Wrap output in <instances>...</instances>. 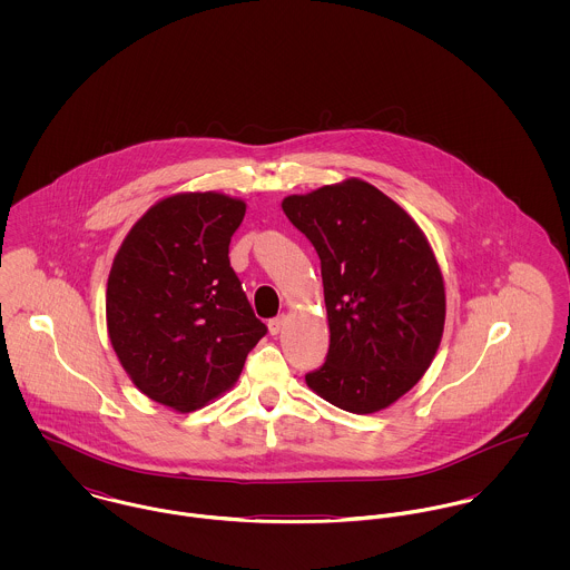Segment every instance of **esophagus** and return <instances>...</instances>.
<instances>
[{
    "label": "esophagus",
    "instance_id": "1",
    "mask_svg": "<svg viewBox=\"0 0 570 570\" xmlns=\"http://www.w3.org/2000/svg\"><path fill=\"white\" fill-rule=\"evenodd\" d=\"M285 323H287V316H276V318H272V321L267 323V326H269V333H272V335H278V333L283 331Z\"/></svg>",
    "mask_w": 570,
    "mask_h": 570
}]
</instances>
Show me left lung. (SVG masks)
Segmentation results:
<instances>
[{
  "label": "left lung",
  "instance_id": "1",
  "mask_svg": "<svg viewBox=\"0 0 570 570\" xmlns=\"http://www.w3.org/2000/svg\"><path fill=\"white\" fill-rule=\"evenodd\" d=\"M287 219L321 256L328 318L325 364L305 375L333 406H391L432 364L445 287L421 228L362 179L283 199Z\"/></svg>",
  "mask_w": 570,
  "mask_h": 570
}]
</instances>
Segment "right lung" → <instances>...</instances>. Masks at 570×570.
Wrapping results in <instances>:
<instances>
[{"label":"right lung","instance_id":"add662e5","mask_svg":"<svg viewBox=\"0 0 570 570\" xmlns=\"http://www.w3.org/2000/svg\"><path fill=\"white\" fill-rule=\"evenodd\" d=\"M245 204L179 193L149 208L120 245L107 281V331L131 382L190 412L228 391L267 333L230 267Z\"/></svg>","mask_w":570,"mask_h":570}]
</instances>
